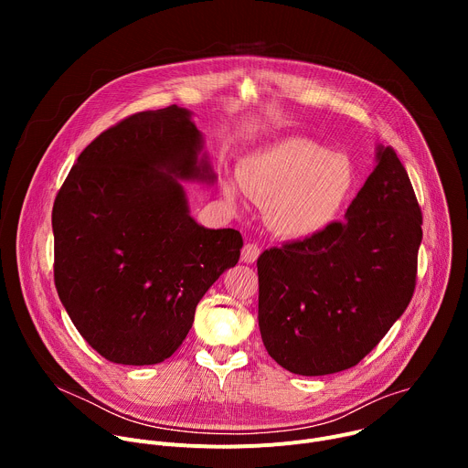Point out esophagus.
I'll return each mask as SVG.
<instances>
[{
  "label": "esophagus",
  "mask_w": 468,
  "mask_h": 468,
  "mask_svg": "<svg viewBox=\"0 0 468 468\" xmlns=\"http://www.w3.org/2000/svg\"><path fill=\"white\" fill-rule=\"evenodd\" d=\"M259 253H261V248H259L257 244H253V242H248V244H244V248H242L240 259H242L244 262H250V264H251V262L257 261Z\"/></svg>",
  "instance_id": "esophagus-1"
}]
</instances>
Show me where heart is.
<instances>
[{
    "mask_svg": "<svg viewBox=\"0 0 468 468\" xmlns=\"http://www.w3.org/2000/svg\"><path fill=\"white\" fill-rule=\"evenodd\" d=\"M240 188L266 206V222L287 240L313 239L335 224L357 188L350 159L305 137H285L251 152L237 179H226L224 194Z\"/></svg>",
    "mask_w": 468,
    "mask_h": 468,
    "instance_id": "b5f03b06",
    "label": "heart"
}]
</instances>
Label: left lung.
<instances>
[{
	"mask_svg": "<svg viewBox=\"0 0 468 468\" xmlns=\"http://www.w3.org/2000/svg\"><path fill=\"white\" fill-rule=\"evenodd\" d=\"M345 218L257 259L261 337L292 374L356 367L411 302L422 213L392 148L378 144Z\"/></svg>",
	"mask_w": 468,
	"mask_h": 468,
	"instance_id": "left-lung-1",
	"label": "left lung"
}]
</instances>
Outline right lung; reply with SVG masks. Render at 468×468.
<instances>
[{
    "label": "right lung",
    "mask_w": 468,
    "mask_h": 468,
    "mask_svg": "<svg viewBox=\"0 0 468 468\" xmlns=\"http://www.w3.org/2000/svg\"><path fill=\"white\" fill-rule=\"evenodd\" d=\"M192 111L137 112L78 157L51 213L55 287L81 337L118 365H157L197 302L237 264L242 237L199 226L184 183L217 174Z\"/></svg>",
    "instance_id": "obj_1"
}]
</instances>
